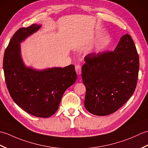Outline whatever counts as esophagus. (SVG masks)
<instances>
[{
  "label": "esophagus",
  "instance_id": "esophagus-1",
  "mask_svg": "<svg viewBox=\"0 0 148 148\" xmlns=\"http://www.w3.org/2000/svg\"><path fill=\"white\" fill-rule=\"evenodd\" d=\"M75 71H76V73L77 74H80L81 73V67L79 65H77L75 66Z\"/></svg>",
  "mask_w": 148,
  "mask_h": 148
}]
</instances>
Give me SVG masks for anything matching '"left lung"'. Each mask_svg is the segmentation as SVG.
Masks as SVG:
<instances>
[{
    "mask_svg": "<svg viewBox=\"0 0 148 148\" xmlns=\"http://www.w3.org/2000/svg\"><path fill=\"white\" fill-rule=\"evenodd\" d=\"M84 62L81 76L87 111L97 116L116 112L137 86L139 58L133 39L129 34L123 36L114 51L87 55Z\"/></svg>",
    "mask_w": 148,
    "mask_h": 148,
    "instance_id": "obj_1",
    "label": "left lung"
}]
</instances>
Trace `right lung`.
Masks as SVG:
<instances>
[{
  "mask_svg": "<svg viewBox=\"0 0 148 148\" xmlns=\"http://www.w3.org/2000/svg\"><path fill=\"white\" fill-rule=\"evenodd\" d=\"M40 27L33 24L14 33L5 50L3 68L6 86L14 102L30 114L48 118L57 111L64 93L76 82L77 75L74 65L40 71L24 65L20 43Z\"/></svg>",
  "mask_w": 148,
  "mask_h": 148,
  "instance_id": "add662e5",
  "label": "right lung"
}]
</instances>
